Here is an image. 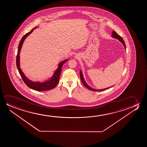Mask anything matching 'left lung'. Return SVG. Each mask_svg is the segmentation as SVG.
Here are the masks:
<instances>
[{
    "label": "left lung",
    "mask_w": 147,
    "mask_h": 147,
    "mask_svg": "<svg viewBox=\"0 0 147 147\" xmlns=\"http://www.w3.org/2000/svg\"><path fill=\"white\" fill-rule=\"evenodd\" d=\"M111 36H112L113 38L118 39V40L123 44V46L125 47V50L126 49V47H125V42H124V40H123V38H122L121 36H120L119 35L117 34V32H115V31H113ZM80 76L81 80V81H82V82L83 84L84 85V86L85 87H86L89 90H90L95 91H101L105 90H106L107 89H109L111 87V86L109 87H108V88H107L102 89H100V90L94 89L91 88V87L89 86L87 84L86 82L85 81L84 77H83V76L81 70L80 71Z\"/></svg>",
    "instance_id": "1"
}]
</instances>
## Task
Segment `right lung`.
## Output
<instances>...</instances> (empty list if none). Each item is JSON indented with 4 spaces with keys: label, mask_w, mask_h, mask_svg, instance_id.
<instances>
[{
    "label": "right lung",
    "mask_w": 147,
    "mask_h": 147,
    "mask_svg": "<svg viewBox=\"0 0 147 147\" xmlns=\"http://www.w3.org/2000/svg\"><path fill=\"white\" fill-rule=\"evenodd\" d=\"M36 27L33 28L32 30H30V32L26 33V34L24 35V36L22 37L21 39L20 42L18 45V54L16 56V66L18 69V72L20 74V76L22 77V80L24 81V83L32 89L34 90L38 91H43L48 90L53 88H54L57 85L59 81V78L60 76L61 73L62 71V68L64 64L68 60L66 59L65 60L63 61L62 62H61L58 65V67L57 69L54 72V74L53 76L50 79L46 81L43 82H33L32 81L29 80L25 75L22 72V69L20 68V50L22 47V44L24 43V40L26 38V37L28 36L29 34H30L34 29L36 28Z\"/></svg>",
    "instance_id": "obj_1"
}]
</instances>
